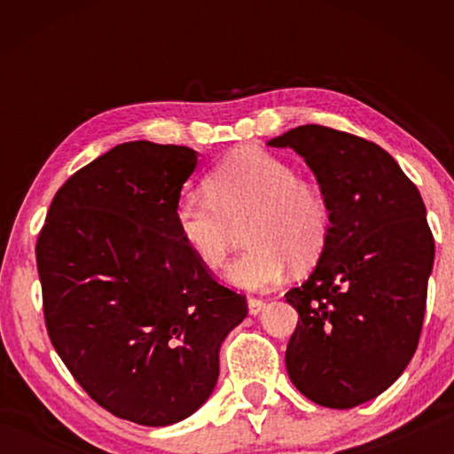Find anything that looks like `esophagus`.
I'll return each mask as SVG.
<instances>
[{"mask_svg": "<svg viewBox=\"0 0 454 454\" xmlns=\"http://www.w3.org/2000/svg\"><path fill=\"white\" fill-rule=\"evenodd\" d=\"M266 306V302L262 301V298H250L248 301V310H250V314H258L260 310H262Z\"/></svg>", "mask_w": 454, "mask_h": 454, "instance_id": "34e87169", "label": "esophagus"}]
</instances>
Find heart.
Masks as SVG:
<instances>
[{
  "instance_id": "1",
  "label": "heart",
  "mask_w": 454,
  "mask_h": 454,
  "mask_svg": "<svg viewBox=\"0 0 454 454\" xmlns=\"http://www.w3.org/2000/svg\"><path fill=\"white\" fill-rule=\"evenodd\" d=\"M204 190L206 196L186 194L176 202V228L192 254L218 270L244 226L250 246L228 270L236 286L272 288L290 262L306 268L326 248L330 208L325 194L270 152H234L208 174Z\"/></svg>"
}]
</instances>
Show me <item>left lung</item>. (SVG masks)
Returning <instances> with one entry per match:
<instances>
[{
    "label": "left lung",
    "mask_w": 454,
    "mask_h": 454,
    "mask_svg": "<svg viewBox=\"0 0 454 454\" xmlns=\"http://www.w3.org/2000/svg\"><path fill=\"white\" fill-rule=\"evenodd\" d=\"M268 144L301 153L330 208L317 268L284 294L298 310L286 371L312 403L352 409L384 393L419 347L434 262L425 202L364 137L306 124Z\"/></svg>",
    "instance_id": "left-lung-1"
}]
</instances>
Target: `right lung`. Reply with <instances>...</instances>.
<instances>
[{"instance_id": "obj_1", "label": "right lung", "mask_w": 454, "mask_h": 454, "mask_svg": "<svg viewBox=\"0 0 454 454\" xmlns=\"http://www.w3.org/2000/svg\"><path fill=\"white\" fill-rule=\"evenodd\" d=\"M196 162L186 145H116L64 182L35 244L53 348L91 401L145 427L206 403L220 344L248 314L176 228Z\"/></svg>"}]
</instances>
